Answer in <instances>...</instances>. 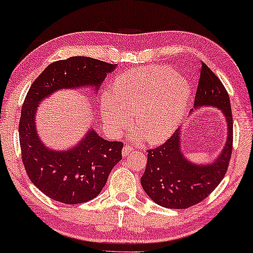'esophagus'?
I'll return each instance as SVG.
<instances>
[{
  "mask_svg": "<svg viewBox=\"0 0 253 253\" xmlns=\"http://www.w3.org/2000/svg\"><path fill=\"white\" fill-rule=\"evenodd\" d=\"M132 151H133V148L130 147V145H124L123 149H122V156L127 157Z\"/></svg>",
  "mask_w": 253,
  "mask_h": 253,
  "instance_id": "obj_1",
  "label": "esophagus"
}]
</instances>
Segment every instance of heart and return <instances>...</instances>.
I'll return each instance as SVG.
<instances>
[{
  "label": "heart",
  "instance_id": "heart-1",
  "mask_svg": "<svg viewBox=\"0 0 253 253\" xmlns=\"http://www.w3.org/2000/svg\"><path fill=\"white\" fill-rule=\"evenodd\" d=\"M191 97V85L183 75L166 65L135 68L119 74L101 99V115L108 130L119 135L129 126L135 140L160 143L173 134Z\"/></svg>",
  "mask_w": 253,
  "mask_h": 253
}]
</instances>
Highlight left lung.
Segmentation results:
<instances>
[{
	"label": "left lung",
	"instance_id": "obj_1",
	"mask_svg": "<svg viewBox=\"0 0 253 253\" xmlns=\"http://www.w3.org/2000/svg\"><path fill=\"white\" fill-rule=\"evenodd\" d=\"M221 111L227 123V140L222 150L211 162L194 163L185 157L181 135L182 127L161 147L149 150L148 163L141 178L145 193L157 205L168 209H185L201 202L222 181L232 151V113L227 91L219 78L202 63L193 109Z\"/></svg>",
	"mask_w": 253,
	"mask_h": 253
}]
</instances>
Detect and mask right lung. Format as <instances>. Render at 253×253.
<instances>
[{
  "mask_svg": "<svg viewBox=\"0 0 253 253\" xmlns=\"http://www.w3.org/2000/svg\"><path fill=\"white\" fill-rule=\"evenodd\" d=\"M117 64L87 56L53 62L31 85L19 124L22 161L30 180L52 200L78 205L99 196L113 167L122 159L123 144L102 138L93 127L69 149L55 150L43 143L37 127L42 102L60 90L93 88L96 94L106 74Z\"/></svg>",
  "mask_w": 253,
  "mask_h": 253,
  "instance_id": "1",
  "label": "right lung"
}]
</instances>
